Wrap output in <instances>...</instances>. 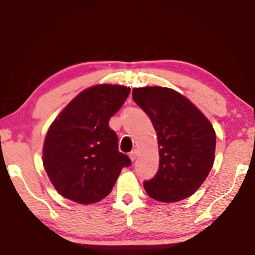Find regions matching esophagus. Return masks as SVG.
Returning <instances> with one entry per match:
<instances>
[{
	"label": "esophagus",
	"instance_id": "obj_1",
	"mask_svg": "<svg viewBox=\"0 0 255 255\" xmlns=\"http://www.w3.org/2000/svg\"><path fill=\"white\" fill-rule=\"evenodd\" d=\"M136 157H137V151L136 150H133L129 153V158H130L131 160H135Z\"/></svg>",
	"mask_w": 255,
	"mask_h": 255
}]
</instances>
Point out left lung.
<instances>
[{
    "mask_svg": "<svg viewBox=\"0 0 255 255\" xmlns=\"http://www.w3.org/2000/svg\"><path fill=\"white\" fill-rule=\"evenodd\" d=\"M134 102L157 131L159 168L145 181L148 197L175 203L191 197L206 180L215 160L216 133L211 122L184 96L168 87L133 89Z\"/></svg>",
    "mask_w": 255,
    "mask_h": 255,
    "instance_id": "8db88e82",
    "label": "left lung"
}]
</instances>
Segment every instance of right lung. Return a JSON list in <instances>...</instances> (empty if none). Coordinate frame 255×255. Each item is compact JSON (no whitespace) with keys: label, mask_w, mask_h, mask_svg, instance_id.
Here are the masks:
<instances>
[{"label":"right lung","mask_w":255,"mask_h":255,"mask_svg":"<svg viewBox=\"0 0 255 255\" xmlns=\"http://www.w3.org/2000/svg\"><path fill=\"white\" fill-rule=\"evenodd\" d=\"M129 92L121 85H96L79 93L52 122L43 164L62 197L84 205L98 203L109 195L122 168L131 164L109 127Z\"/></svg>","instance_id":"right-lung-1"}]
</instances>
